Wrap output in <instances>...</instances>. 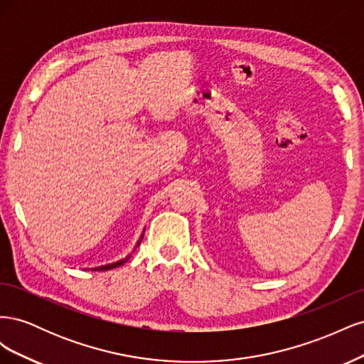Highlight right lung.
Instances as JSON below:
<instances>
[{
	"mask_svg": "<svg viewBox=\"0 0 364 364\" xmlns=\"http://www.w3.org/2000/svg\"><path fill=\"white\" fill-rule=\"evenodd\" d=\"M141 240H142V237L139 238V241H138V245L136 246H139V243H141ZM130 257H127V258H123V259H119V261H117V262H112V264H106V266H100V267H95L94 270H111V269H115V267H119V266H123V264L129 259Z\"/></svg>",
	"mask_w": 364,
	"mask_h": 364,
	"instance_id": "obj_1",
	"label": "right lung"
}]
</instances>
